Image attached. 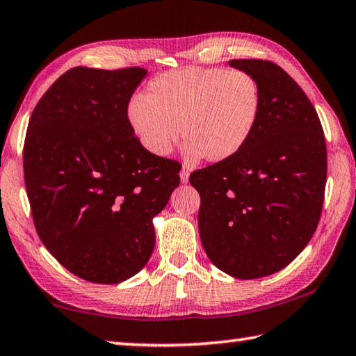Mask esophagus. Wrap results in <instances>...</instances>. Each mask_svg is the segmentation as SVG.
I'll use <instances>...</instances> for the list:
<instances>
[{
	"label": "esophagus",
	"instance_id": "34e87169",
	"mask_svg": "<svg viewBox=\"0 0 356 356\" xmlns=\"http://www.w3.org/2000/svg\"><path fill=\"white\" fill-rule=\"evenodd\" d=\"M188 177H190V170L188 168H182V170H180V182L182 184H186L188 182Z\"/></svg>",
	"mask_w": 356,
	"mask_h": 356
}]
</instances>
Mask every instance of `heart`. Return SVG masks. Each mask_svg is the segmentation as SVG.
<instances>
[{
    "instance_id": "b5f03b06",
    "label": "heart",
    "mask_w": 356,
    "mask_h": 356,
    "mask_svg": "<svg viewBox=\"0 0 356 356\" xmlns=\"http://www.w3.org/2000/svg\"><path fill=\"white\" fill-rule=\"evenodd\" d=\"M261 106V86L248 72L188 67L156 76L146 97L134 95L127 119L150 154H170L180 130L186 159L220 163L246 146Z\"/></svg>"
}]
</instances>
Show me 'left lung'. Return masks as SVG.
<instances>
[{"label":"left lung","mask_w":356,"mask_h":356,"mask_svg":"<svg viewBox=\"0 0 356 356\" xmlns=\"http://www.w3.org/2000/svg\"><path fill=\"white\" fill-rule=\"evenodd\" d=\"M262 92L246 146L191 172L206 254L221 272L254 280L280 272L309 243L321 220L327 146L314 106L293 78L264 59H232Z\"/></svg>","instance_id":"8db88e82"}]
</instances>
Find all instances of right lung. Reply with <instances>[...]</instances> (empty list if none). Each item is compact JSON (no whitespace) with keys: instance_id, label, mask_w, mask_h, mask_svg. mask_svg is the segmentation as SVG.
<instances>
[{"instance_id":"add662e5","label":"right lung","mask_w":356,"mask_h":356,"mask_svg":"<svg viewBox=\"0 0 356 356\" xmlns=\"http://www.w3.org/2000/svg\"><path fill=\"white\" fill-rule=\"evenodd\" d=\"M141 67H74L29 119L23 171L35 231L56 261L97 284H118L147 264L152 218L180 184L177 161L150 154L127 105Z\"/></svg>"}]
</instances>
